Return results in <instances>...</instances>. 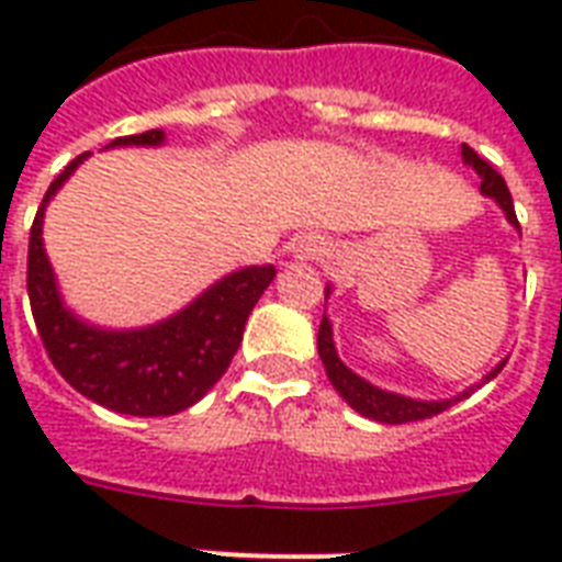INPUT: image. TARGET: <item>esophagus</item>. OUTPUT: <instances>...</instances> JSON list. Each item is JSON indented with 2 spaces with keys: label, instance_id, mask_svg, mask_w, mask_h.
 I'll use <instances>...</instances> for the list:
<instances>
[{
  "label": "esophagus",
  "instance_id": "1",
  "mask_svg": "<svg viewBox=\"0 0 562 562\" xmlns=\"http://www.w3.org/2000/svg\"><path fill=\"white\" fill-rule=\"evenodd\" d=\"M324 241L317 236H297L291 241V254L297 259H317V256H324Z\"/></svg>",
  "mask_w": 562,
  "mask_h": 562
}]
</instances>
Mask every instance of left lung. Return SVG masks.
I'll list each match as a JSON object with an SVG mask.
<instances>
[{
    "instance_id": "8db88e82",
    "label": "left lung",
    "mask_w": 562,
    "mask_h": 562,
    "mask_svg": "<svg viewBox=\"0 0 562 562\" xmlns=\"http://www.w3.org/2000/svg\"><path fill=\"white\" fill-rule=\"evenodd\" d=\"M461 157L467 166L475 169V175L481 178V194H487L493 201L502 206L505 212V218L519 229V221H516V212H514V198L507 192V183L505 178L498 175L487 160H481L479 154L472 151L470 145H461ZM333 294V285H326V297ZM317 352H321V361H324L326 375H329V382L338 393H341L344 400L350 408H356L361 417L375 419V423H391V426H400V423H414V419H426V417H435V414H443L446 408H452L454 402L467 400L479 384L490 382V379H496V373L507 364V359H502L496 368L490 370L479 384H470L467 391H461L458 396L452 400H411V396H402V393H391V391H382V387H375L370 384L368 379H361L359 373H352L341 359H338V350H335V341H333V324H329V317L324 315L321 321V329H317Z\"/></svg>"
}]
</instances>
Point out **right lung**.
Instances as JSON below:
<instances>
[{"label":"right lung","mask_w":562,"mask_h":562,"mask_svg":"<svg viewBox=\"0 0 562 562\" xmlns=\"http://www.w3.org/2000/svg\"><path fill=\"white\" fill-rule=\"evenodd\" d=\"M162 131L119 136L108 148L162 145ZM90 154L75 157L40 203L29 238V300L48 359L87 400L131 417H171L201 400L236 356L254 306L277 277L273 265H250L221 277L178 315L139 329L87 324L66 306L43 247V215Z\"/></svg>","instance_id":"obj_1"}]
</instances>
